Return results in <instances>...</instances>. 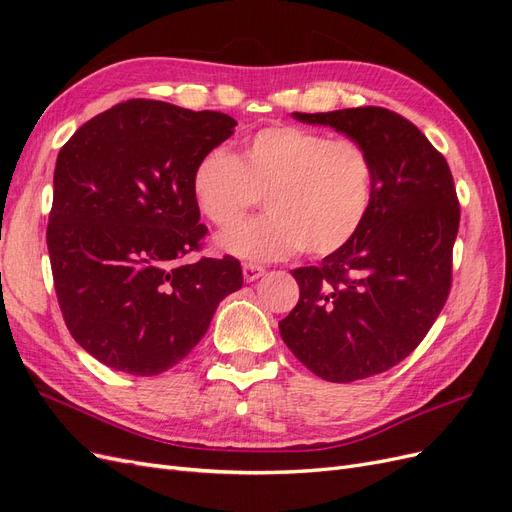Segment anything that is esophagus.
<instances>
[{
  "label": "esophagus",
  "mask_w": 512,
  "mask_h": 512,
  "mask_svg": "<svg viewBox=\"0 0 512 512\" xmlns=\"http://www.w3.org/2000/svg\"><path fill=\"white\" fill-rule=\"evenodd\" d=\"M265 275V269H262L260 265H254V262H245L243 265V277L245 282H256L258 277Z\"/></svg>",
  "instance_id": "obj_1"
}]
</instances>
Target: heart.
<instances>
[{"label":"heart","mask_w":512,"mask_h":512,"mask_svg":"<svg viewBox=\"0 0 512 512\" xmlns=\"http://www.w3.org/2000/svg\"><path fill=\"white\" fill-rule=\"evenodd\" d=\"M198 211L222 230L241 224L265 196V218L226 232L220 247L247 260L305 250L331 256L359 235L374 200V162L350 136L273 123L245 138L235 158L213 149L192 175Z\"/></svg>","instance_id":"obj_1"}]
</instances>
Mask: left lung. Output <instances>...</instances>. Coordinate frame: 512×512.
<instances>
[{
  "instance_id": "8db88e82",
  "label": "left lung",
  "mask_w": 512,
  "mask_h": 512,
  "mask_svg": "<svg viewBox=\"0 0 512 512\" xmlns=\"http://www.w3.org/2000/svg\"><path fill=\"white\" fill-rule=\"evenodd\" d=\"M359 141L374 162L363 228L318 267H299V303L280 320L290 352L316 376L354 382L389 371L423 342L453 284L455 181L412 121L382 106L294 113Z\"/></svg>"
}]
</instances>
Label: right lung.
Returning a JSON list of instances; mask_svg holds the SVG:
<instances>
[{
  "instance_id": "1",
  "label": "right lung",
  "mask_w": 512,
  "mask_h": 512,
  "mask_svg": "<svg viewBox=\"0 0 512 512\" xmlns=\"http://www.w3.org/2000/svg\"><path fill=\"white\" fill-rule=\"evenodd\" d=\"M235 126L218 111L134 98L61 147L46 226L55 294L76 344L106 367L132 376L175 367L243 286L232 256L181 262L207 237L194 168Z\"/></svg>"
}]
</instances>
